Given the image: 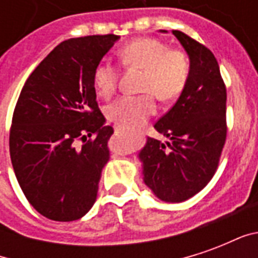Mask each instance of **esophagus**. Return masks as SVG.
<instances>
[{"instance_id":"obj_1","label":"esophagus","mask_w":258,"mask_h":258,"mask_svg":"<svg viewBox=\"0 0 258 258\" xmlns=\"http://www.w3.org/2000/svg\"><path fill=\"white\" fill-rule=\"evenodd\" d=\"M125 127H124V125H121V124H116V125H114V131H116V133H123V131H125Z\"/></svg>"}]
</instances>
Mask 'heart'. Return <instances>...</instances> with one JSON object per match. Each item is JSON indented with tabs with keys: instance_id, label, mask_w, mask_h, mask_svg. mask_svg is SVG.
<instances>
[{
	"instance_id": "b5f03b06",
	"label": "heart",
	"mask_w": 258,
	"mask_h": 258,
	"mask_svg": "<svg viewBox=\"0 0 258 258\" xmlns=\"http://www.w3.org/2000/svg\"><path fill=\"white\" fill-rule=\"evenodd\" d=\"M118 58L124 68L144 70L142 95H124L107 106V118L124 127H140L156 112L157 96L163 102L178 99L192 76V59L181 48H170L162 40L141 37L121 47ZM118 66L103 59L92 72V83L98 95L109 98L116 91Z\"/></svg>"
}]
</instances>
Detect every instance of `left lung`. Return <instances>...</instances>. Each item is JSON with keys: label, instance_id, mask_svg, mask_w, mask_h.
Returning <instances> with one entry per match:
<instances>
[{"label": "left lung", "instance_id": "1", "mask_svg": "<svg viewBox=\"0 0 258 258\" xmlns=\"http://www.w3.org/2000/svg\"><path fill=\"white\" fill-rule=\"evenodd\" d=\"M173 34L192 59L189 84L155 123L167 142L148 138L140 157L145 184L159 199L179 203L214 177L227 141V88L210 49L179 30Z\"/></svg>", "mask_w": 258, "mask_h": 258}]
</instances>
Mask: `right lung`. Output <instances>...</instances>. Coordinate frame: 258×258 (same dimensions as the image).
I'll return each instance as SVG.
<instances>
[{"label": "right lung", "mask_w": 258, "mask_h": 258, "mask_svg": "<svg viewBox=\"0 0 258 258\" xmlns=\"http://www.w3.org/2000/svg\"><path fill=\"white\" fill-rule=\"evenodd\" d=\"M117 38L60 42L29 76L16 102L9 130L15 175L29 203L53 221L79 220L98 196L113 127L103 125L92 72Z\"/></svg>", "instance_id": "right-lung-1"}]
</instances>
